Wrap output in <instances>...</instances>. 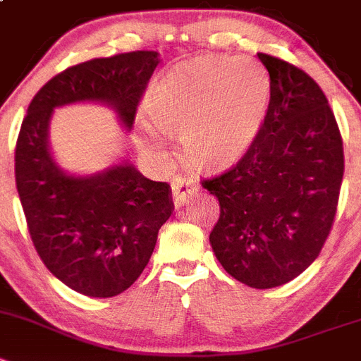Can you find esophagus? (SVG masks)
<instances>
[{
  "label": "esophagus",
  "instance_id": "34e87169",
  "mask_svg": "<svg viewBox=\"0 0 361 361\" xmlns=\"http://www.w3.org/2000/svg\"><path fill=\"white\" fill-rule=\"evenodd\" d=\"M191 191H193V184L191 180H186L183 177H177L171 184V197H173L175 207H183L186 198L190 197Z\"/></svg>",
  "mask_w": 361,
  "mask_h": 361
}]
</instances>
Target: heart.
<instances>
[{"mask_svg": "<svg viewBox=\"0 0 361 361\" xmlns=\"http://www.w3.org/2000/svg\"><path fill=\"white\" fill-rule=\"evenodd\" d=\"M269 69L254 57H198L170 69L140 118L141 147L166 159L170 134L206 168L236 163L256 141L270 105Z\"/></svg>", "mask_w": 361, "mask_h": 361, "instance_id": "b5f03b06", "label": "heart"}]
</instances>
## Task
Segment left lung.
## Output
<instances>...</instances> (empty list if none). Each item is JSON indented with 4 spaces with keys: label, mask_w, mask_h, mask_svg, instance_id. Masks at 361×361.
Returning <instances> with one entry per match:
<instances>
[{
    "label": "left lung",
    "mask_w": 361,
    "mask_h": 361,
    "mask_svg": "<svg viewBox=\"0 0 361 361\" xmlns=\"http://www.w3.org/2000/svg\"><path fill=\"white\" fill-rule=\"evenodd\" d=\"M272 80L270 105L236 166L202 186L220 202L211 247L229 276L276 288L317 259L329 236L343 177L342 135L326 94L302 69L257 53Z\"/></svg>",
    "instance_id": "obj_1"
}]
</instances>
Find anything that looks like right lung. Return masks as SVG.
<instances>
[{"instance_id": "right-lung-1", "label": "right lung", "mask_w": 361, "mask_h": 361, "mask_svg": "<svg viewBox=\"0 0 361 361\" xmlns=\"http://www.w3.org/2000/svg\"><path fill=\"white\" fill-rule=\"evenodd\" d=\"M157 64L159 53L143 49L68 68L30 102L19 130L16 186L30 236L46 269L82 295L105 299L130 288L173 202L166 183L150 180L128 161L91 175L62 170L49 150L53 112L102 104L130 130Z\"/></svg>"}]
</instances>
